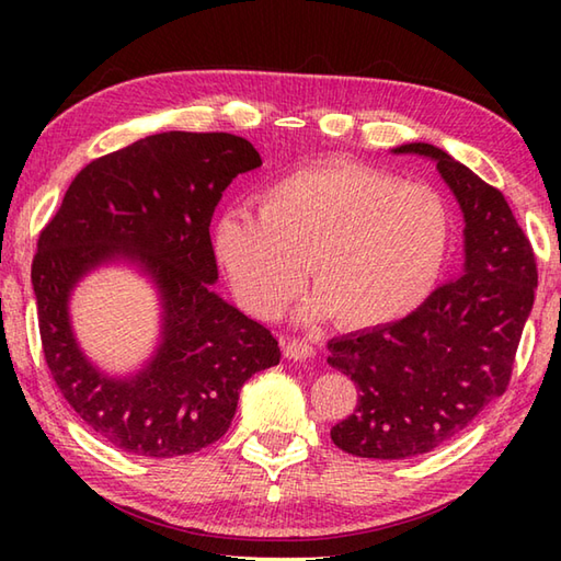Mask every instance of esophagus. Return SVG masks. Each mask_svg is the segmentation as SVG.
<instances>
[{
	"label": "esophagus",
	"mask_w": 561,
	"mask_h": 561,
	"mask_svg": "<svg viewBox=\"0 0 561 561\" xmlns=\"http://www.w3.org/2000/svg\"><path fill=\"white\" fill-rule=\"evenodd\" d=\"M284 356L294 362H306L313 356V344H308L306 340H289L284 342Z\"/></svg>",
	"instance_id": "esophagus-1"
}]
</instances>
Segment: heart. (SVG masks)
Segmentation results:
<instances>
[{"label":"heart","instance_id":"1","mask_svg":"<svg viewBox=\"0 0 561 561\" xmlns=\"http://www.w3.org/2000/svg\"><path fill=\"white\" fill-rule=\"evenodd\" d=\"M453 245V217L434 187L352 161L304 165L260 190L257 217L231 209L214 250L236 299L272 320L306 287V313L350 330L398 323L432 299Z\"/></svg>","mask_w":561,"mask_h":561}]
</instances>
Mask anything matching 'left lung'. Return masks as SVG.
Returning a JSON list of instances; mask_svg holds the SVG:
<instances>
[{
    "instance_id": "left-lung-1",
    "label": "left lung",
    "mask_w": 561,
    "mask_h": 561,
    "mask_svg": "<svg viewBox=\"0 0 561 561\" xmlns=\"http://www.w3.org/2000/svg\"><path fill=\"white\" fill-rule=\"evenodd\" d=\"M392 151L436 161L462 209L465 265L416 313L328 342V364L359 390L330 436L380 460L444 446L504 396L538 287L533 245L496 187L434 145Z\"/></svg>"
}]
</instances>
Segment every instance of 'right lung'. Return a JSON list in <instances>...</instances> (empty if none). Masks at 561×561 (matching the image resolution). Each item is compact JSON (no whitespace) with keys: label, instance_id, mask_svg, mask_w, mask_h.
<instances>
[{"label":"right lung","instance_id":"1","mask_svg":"<svg viewBox=\"0 0 561 561\" xmlns=\"http://www.w3.org/2000/svg\"><path fill=\"white\" fill-rule=\"evenodd\" d=\"M262 165L229 133H161L91 161L38 236L31 282L45 364L71 410L133 456L175 458L231 426L245 380L279 364L272 332L211 291L209 224L238 173ZM135 261L158 284L164 332L133 379L99 373L73 340L68 294L105 261Z\"/></svg>","mask_w":561,"mask_h":561}]
</instances>
